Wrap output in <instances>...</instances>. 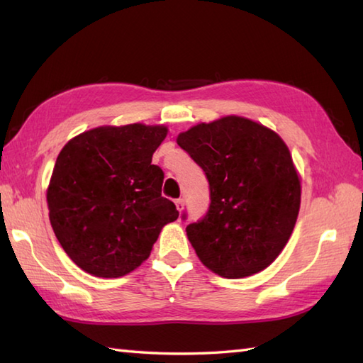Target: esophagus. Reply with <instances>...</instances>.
I'll list each match as a JSON object with an SVG mask.
<instances>
[{
	"label": "esophagus",
	"mask_w": 363,
	"mask_h": 363,
	"mask_svg": "<svg viewBox=\"0 0 363 363\" xmlns=\"http://www.w3.org/2000/svg\"><path fill=\"white\" fill-rule=\"evenodd\" d=\"M174 204H176V209H177V211H179V212H182V211H184V199H182V198L176 199Z\"/></svg>",
	"instance_id": "1"
}]
</instances>
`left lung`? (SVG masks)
Listing matches in <instances>:
<instances>
[{"instance_id":"left-lung-1","label":"left lung","mask_w":363,"mask_h":363,"mask_svg":"<svg viewBox=\"0 0 363 363\" xmlns=\"http://www.w3.org/2000/svg\"><path fill=\"white\" fill-rule=\"evenodd\" d=\"M177 145L209 182V209L186 229L199 260L228 279L265 269L287 245L299 212L301 184L287 145L242 117L201 123L179 134Z\"/></svg>"}]
</instances>
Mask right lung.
I'll return each mask as SVG.
<instances>
[{"instance_id": "obj_1", "label": "right lung", "mask_w": 363, "mask_h": 363, "mask_svg": "<svg viewBox=\"0 0 363 363\" xmlns=\"http://www.w3.org/2000/svg\"><path fill=\"white\" fill-rule=\"evenodd\" d=\"M165 126H103L68 142L52 169L46 201L54 234L76 265L120 277L150 257L162 228L179 217L162 196L152 154Z\"/></svg>"}]
</instances>
